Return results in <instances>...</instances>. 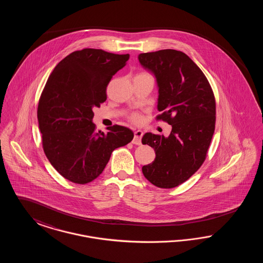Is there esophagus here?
Segmentation results:
<instances>
[{"instance_id": "34e87169", "label": "esophagus", "mask_w": 263, "mask_h": 263, "mask_svg": "<svg viewBox=\"0 0 263 263\" xmlns=\"http://www.w3.org/2000/svg\"><path fill=\"white\" fill-rule=\"evenodd\" d=\"M144 133L141 130H137L134 132V138L132 140V143L135 145H141V141H142V137H143Z\"/></svg>"}]
</instances>
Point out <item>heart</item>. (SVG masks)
I'll use <instances>...</instances> for the list:
<instances>
[{
  "label": "heart",
  "mask_w": 263,
  "mask_h": 263,
  "mask_svg": "<svg viewBox=\"0 0 263 263\" xmlns=\"http://www.w3.org/2000/svg\"><path fill=\"white\" fill-rule=\"evenodd\" d=\"M130 119H131V121L132 122H134V123H139L140 121H141V116L137 114V113H134V114H132L131 116H130Z\"/></svg>",
  "instance_id": "b5f03b06"
}]
</instances>
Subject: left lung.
Returning a JSON list of instances; mask_svg holds the SVG:
<instances>
[{
  "mask_svg": "<svg viewBox=\"0 0 263 263\" xmlns=\"http://www.w3.org/2000/svg\"><path fill=\"white\" fill-rule=\"evenodd\" d=\"M156 78L157 118L173 129L168 137L146 133L144 145L156 152L155 161L142 167L152 184L173 188L183 183L204 162L212 140L216 104L212 88L199 67L181 51L164 49L138 56Z\"/></svg>",
  "mask_w": 263,
  "mask_h": 263,
  "instance_id": "left-lung-1",
  "label": "left lung"
}]
</instances>
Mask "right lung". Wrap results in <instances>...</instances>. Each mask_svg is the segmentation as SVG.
<instances>
[{
	"label": "right lung",
	"instance_id": "obj_1",
	"mask_svg": "<svg viewBox=\"0 0 263 263\" xmlns=\"http://www.w3.org/2000/svg\"><path fill=\"white\" fill-rule=\"evenodd\" d=\"M129 54L86 48L65 57L54 68L39 100V130L44 153L66 179L85 184L103 172L111 153L132 141L127 127L96 132L93 107L106 100L112 76L125 66Z\"/></svg>",
	"mask_w": 263,
	"mask_h": 263
}]
</instances>
